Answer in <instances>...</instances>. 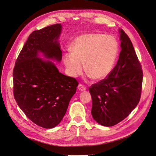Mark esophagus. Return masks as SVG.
<instances>
[{
  "label": "esophagus",
  "mask_w": 156,
  "mask_h": 156,
  "mask_svg": "<svg viewBox=\"0 0 156 156\" xmlns=\"http://www.w3.org/2000/svg\"><path fill=\"white\" fill-rule=\"evenodd\" d=\"M78 89L80 90H81V91H83V90H85L87 89V88H86L83 85L80 83V84L78 85Z\"/></svg>",
  "instance_id": "obj_1"
}]
</instances>
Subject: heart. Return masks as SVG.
I'll return each mask as SVG.
<instances>
[{
    "label": "heart",
    "instance_id": "1",
    "mask_svg": "<svg viewBox=\"0 0 156 156\" xmlns=\"http://www.w3.org/2000/svg\"><path fill=\"white\" fill-rule=\"evenodd\" d=\"M72 53L64 56L65 66L72 76L85 71L94 80L107 76L113 69L118 53V44L112 36L99 33L87 34L76 39Z\"/></svg>",
    "mask_w": 156,
    "mask_h": 156
}]
</instances>
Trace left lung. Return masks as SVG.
Segmentation results:
<instances>
[{
	"instance_id": "1",
	"label": "left lung",
	"mask_w": 156,
	"mask_h": 156,
	"mask_svg": "<svg viewBox=\"0 0 156 156\" xmlns=\"http://www.w3.org/2000/svg\"><path fill=\"white\" fill-rule=\"evenodd\" d=\"M121 51L116 66L103 80L89 87L93 119L113 126L126 119L141 98L143 71L129 37L120 30Z\"/></svg>"
}]
</instances>
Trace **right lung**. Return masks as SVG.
Segmentation results:
<instances>
[{
  "label": "right lung",
  "instance_id": "obj_1",
  "mask_svg": "<svg viewBox=\"0 0 156 156\" xmlns=\"http://www.w3.org/2000/svg\"><path fill=\"white\" fill-rule=\"evenodd\" d=\"M60 23L33 31L20 51L13 69V94L25 115L46 129L57 126L65 115L78 82L58 72L53 62L38 58L39 51L60 61L62 51L57 39Z\"/></svg>",
  "mask_w": 156,
  "mask_h": 156
}]
</instances>
